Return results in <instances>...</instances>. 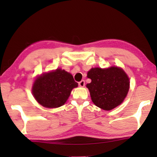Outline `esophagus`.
Listing matches in <instances>:
<instances>
[{"instance_id":"1","label":"esophagus","mask_w":157,"mask_h":157,"mask_svg":"<svg viewBox=\"0 0 157 157\" xmlns=\"http://www.w3.org/2000/svg\"><path fill=\"white\" fill-rule=\"evenodd\" d=\"M78 84H79V86L84 87L85 86V81L84 80H82V81H80V82H79Z\"/></svg>"}]
</instances>
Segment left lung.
Segmentation results:
<instances>
[{
	"mask_svg": "<svg viewBox=\"0 0 157 157\" xmlns=\"http://www.w3.org/2000/svg\"><path fill=\"white\" fill-rule=\"evenodd\" d=\"M87 77L91 79L86 87L93 102L104 110H111L121 105L128 93L129 79L121 68H91Z\"/></svg>",
	"mask_w": 157,
	"mask_h": 157,
	"instance_id": "obj_1",
	"label": "left lung"
}]
</instances>
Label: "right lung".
<instances>
[{
    "instance_id": "1",
    "label": "right lung",
    "mask_w": 157,
    "mask_h": 157,
    "mask_svg": "<svg viewBox=\"0 0 157 157\" xmlns=\"http://www.w3.org/2000/svg\"><path fill=\"white\" fill-rule=\"evenodd\" d=\"M78 86L71 74L62 69L39 77L33 87V94L39 104L47 108L64 105L72 89Z\"/></svg>"
}]
</instances>
